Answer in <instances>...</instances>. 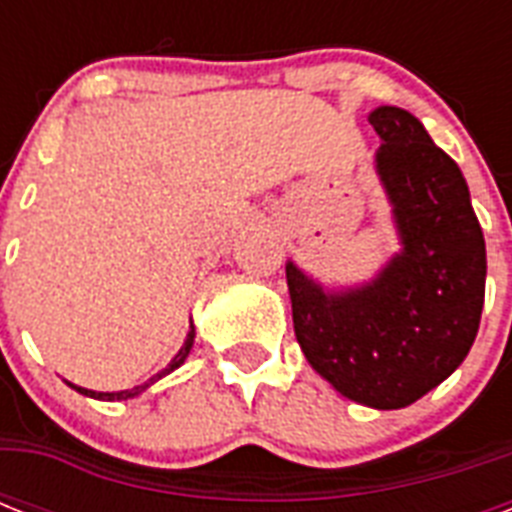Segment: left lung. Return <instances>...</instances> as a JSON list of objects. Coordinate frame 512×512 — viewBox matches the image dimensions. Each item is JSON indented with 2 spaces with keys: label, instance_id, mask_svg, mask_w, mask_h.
I'll return each instance as SVG.
<instances>
[{
  "label": "left lung",
  "instance_id": "8db88e82",
  "mask_svg": "<svg viewBox=\"0 0 512 512\" xmlns=\"http://www.w3.org/2000/svg\"><path fill=\"white\" fill-rule=\"evenodd\" d=\"M374 167L401 252L361 287L329 292L287 263L295 337L308 364L356 404L401 409L449 377L478 335L484 231L460 167L404 108L369 114Z\"/></svg>",
  "mask_w": 512,
  "mask_h": 512
}]
</instances>
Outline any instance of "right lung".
I'll list each match as a JSON object with an SVG mask.
<instances>
[{"label": "right lung", "mask_w": 512, "mask_h": 512, "mask_svg": "<svg viewBox=\"0 0 512 512\" xmlns=\"http://www.w3.org/2000/svg\"><path fill=\"white\" fill-rule=\"evenodd\" d=\"M193 337H196V329H193V324H191V332H188V337H185V345H183V348H180V350H177V356L172 358L170 366H167V369H162V372L156 374V377H151V380H148L146 385H138V388H132V390H119V393H98V390L79 388V385H71V382H68V385H71V388H74V390H79L82 396L100 398V401H127V398H135V396H140V393H143V390H146L148 385H154L156 380H162L164 374L175 372L177 366L183 364L185 358H188V353H191V348H193Z\"/></svg>", "instance_id": "right-lung-1"}]
</instances>
